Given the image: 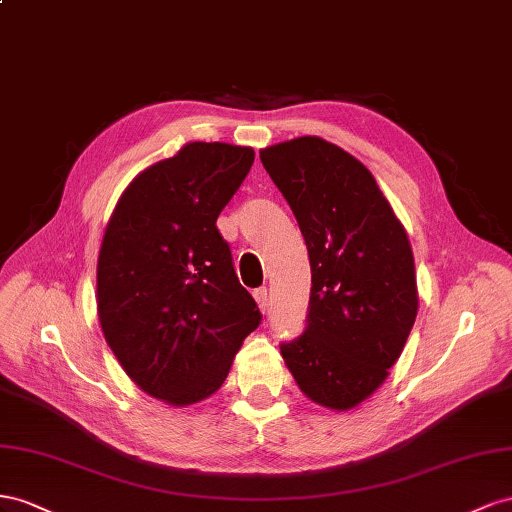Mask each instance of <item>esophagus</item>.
<instances>
[{"label":"esophagus","instance_id":"34e87169","mask_svg":"<svg viewBox=\"0 0 512 512\" xmlns=\"http://www.w3.org/2000/svg\"><path fill=\"white\" fill-rule=\"evenodd\" d=\"M253 296H255V300H257L259 311L266 313V311H268V289H266V287H259V289L253 291Z\"/></svg>","mask_w":512,"mask_h":512}]
</instances>
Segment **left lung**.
<instances>
[{
    "label": "left lung",
    "instance_id": "left-lung-1",
    "mask_svg": "<svg viewBox=\"0 0 512 512\" xmlns=\"http://www.w3.org/2000/svg\"><path fill=\"white\" fill-rule=\"evenodd\" d=\"M309 248L306 330L281 354L313 403L345 412L386 382L418 313L405 227L358 158L321 137L259 150Z\"/></svg>",
    "mask_w": 512,
    "mask_h": 512
}]
</instances>
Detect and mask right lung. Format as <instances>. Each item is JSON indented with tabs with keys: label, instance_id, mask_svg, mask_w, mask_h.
I'll use <instances>...</instances> for the list:
<instances>
[{
	"label": "right lung",
	"instance_id": "right-lung-1",
	"mask_svg": "<svg viewBox=\"0 0 512 512\" xmlns=\"http://www.w3.org/2000/svg\"><path fill=\"white\" fill-rule=\"evenodd\" d=\"M253 160L246 145H182L126 186L102 236V334L126 375L173 407L221 388L261 321L216 227Z\"/></svg>",
	"mask_w": 512,
	"mask_h": 512
}]
</instances>
